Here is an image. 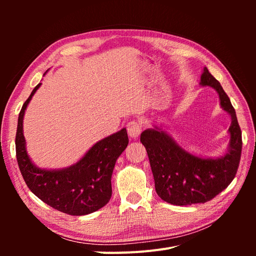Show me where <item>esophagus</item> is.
Wrapping results in <instances>:
<instances>
[{
  "label": "esophagus",
  "mask_w": 256,
  "mask_h": 256,
  "mask_svg": "<svg viewBox=\"0 0 256 256\" xmlns=\"http://www.w3.org/2000/svg\"><path fill=\"white\" fill-rule=\"evenodd\" d=\"M127 131L130 138H136L142 131V122L138 120H131L127 125Z\"/></svg>",
  "instance_id": "1"
}]
</instances>
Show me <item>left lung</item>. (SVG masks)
<instances>
[{"label": "left lung", "instance_id": "1", "mask_svg": "<svg viewBox=\"0 0 256 256\" xmlns=\"http://www.w3.org/2000/svg\"><path fill=\"white\" fill-rule=\"evenodd\" d=\"M200 84L218 92L221 106L230 114V142L226 156L218 159L193 156L157 127L141 134V142L148 154L157 194L173 205L187 206L212 200L234 180L242 156V130L228 96L206 67L200 76Z\"/></svg>", "mask_w": 256, "mask_h": 256}]
</instances>
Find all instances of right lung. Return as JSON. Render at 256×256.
I'll list each match as a JSON object with an SVG mask.
<instances>
[{"mask_svg":"<svg viewBox=\"0 0 256 256\" xmlns=\"http://www.w3.org/2000/svg\"><path fill=\"white\" fill-rule=\"evenodd\" d=\"M40 86V83L23 104L18 118L16 154L23 180L38 198L58 212L72 216L94 212L111 198V177L116 159L128 145L127 130L124 128L97 142L70 168L60 171L37 168L26 150L22 122L30 100Z\"/></svg>","mask_w":256,"mask_h":256,"instance_id":"1","label":"right lung"}]
</instances>
